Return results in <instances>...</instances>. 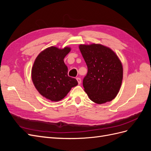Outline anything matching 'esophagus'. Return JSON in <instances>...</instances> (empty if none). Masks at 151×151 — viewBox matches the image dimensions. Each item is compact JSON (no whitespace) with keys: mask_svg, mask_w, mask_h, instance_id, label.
I'll use <instances>...</instances> for the list:
<instances>
[{"mask_svg":"<svg viewBox=\"0 0 151 151\" xmlns=\"http://www.w3.org/2000/svg\"><path fill=\"white\" fill-rule=\"evenodd\" d=\"M76 80L77 81V83H78V84H81V78H79V77H77Z\"/></svg>","mask_w":151,"mask_h":151,"instance_id":"obj_1","label":"esophagus"}]
</instances>
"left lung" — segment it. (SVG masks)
Segmentation results:
<instances>
[{"label": "left lung", "instance_id": "left-lung-1", "mask_svg": "<svg viewBox=\"0 0 151 151\" xmlns=\"http://www.w3.org/2000/svg\"><path fill=\"white\" fill-rule=\"evenodd\" d=\"M88 66L83 79L85 92L98 104L110 101L116 97L123 79V67L113 50L99 44L79 45Z\"/></svg>", "mask_w": 151, "mask_h": 151}]
</instances>
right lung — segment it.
Listing matches in <instances>:
<instances>
[{"instance_id": "obj_1", "label": "right lung", "mask_w": 151, "mask_h": 151, "mask_svg": "<svg viewBox=\"0 0 151 151\" xmlns=\"http://www.w3.org/2000/svg\"><path fill=\"white\" fill-rule=\"evenodd\" d=\"M70 51L68 47H49L38 55L32 68L31 78L36 89L52 101L62 99L78 84L76 79L68 76V68L63 61Z\"/></svg>"}]
</instances>
